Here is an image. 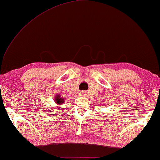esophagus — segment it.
<instances>
[{
    "mask_svg": "<svg viewBox=\"0 0 160 160\" xmlns=\"http://www.w3.org/2000/svg\"><path fill=\"white\" fill-rule=\"evenodd\" d=\"M81 93H82V95H84V92H81Z\"/></svg>",
    "mask_w": 160,
    "mask_h": 160,
    "instance_id": "esophagus-1",
    "label": "esophagus"
}]
</instances>
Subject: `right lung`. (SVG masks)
<instances>
[{
    "instance_id": "obj_1",
    "label": "right lung",
    "mask_w": 160,
    "mask_h": 160,
    "mask_svg": "<svg viewBox=\"0 0 160 160\" xmlns=\"http://www.w3.org/2000/svg\"><path fill=\"white\" fill-rule=\"evenodd\" d=\"M54 101H55L57 103L56 104H58V106H61V105H62L63 102H65V99L64 98H60V95H56L55 97H54Z\"/></svg>"
}]
</instances>
